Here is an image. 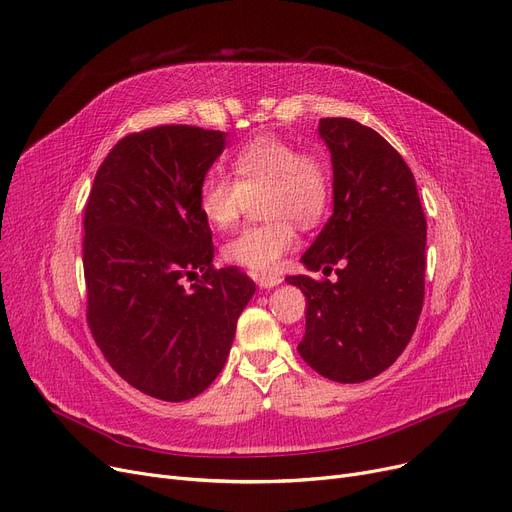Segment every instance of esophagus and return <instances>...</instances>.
Instances as JSON below:
<instances>
[{"instance_id":"esophagus-1","label":"esophagus","mask_w":512,"mask_h":512,"mask_svg":"<svg viewBox=\"0 0 512 512\" xmlns=\"http://www.w3.org/2000/svg\"><path fill=\"white\" fill-rule=\"evenodd\" d=\"M255 280H257V284H259L261 288H272V286H276V284L282 282V278H280V276H274V274H255Z\"/></svg>"}]
</instances>
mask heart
Here are the masks:
<instances>
[{"instance_id": "obj_1", "label": "heart", "mask_w": 512, "mask_h": 512, "mask_svg": "<svg viewBox=\"0 0 512 512\" xmlns=\"http://www.w3.org/2000/svg\"><path fill=\"white\" fill-rule=\"evenodd\" d=\"M234 177L209 171L198 188V207L213 228L226 230L240 219L251 198L261 201L265 224L240 230L226 257L253 272H276L299 247L297 224L314 228L330 207L332 173L318 152L299 150L274 136L244 144L232 159Z\"/></svg>"}]
</instances>
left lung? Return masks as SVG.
I'll return each instance as SVG.
<instances>
[{
	"instance_id": "left-lung-1",
	"label": "left lung",
	"mask_w": 512,
	"mask_h": 512,
	"mask_svg": "<svg viewBox=\"0 0 512 512\" xmlns=\"http://www.w3.org/2000/svg\"><path fill=\"white\" fill-rule=\"evenodd\" d=\"M335 171V211L301 261L328 278L288 276L305 299L297 351L337 383L387 370L414 335L425 301L427 219L410 167L381 133L345 117L320 121Z\"/></svg>"
}]
</instances>
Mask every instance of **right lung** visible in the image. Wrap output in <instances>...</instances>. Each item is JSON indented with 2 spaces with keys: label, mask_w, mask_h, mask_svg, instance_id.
Masks as SVG:
<instances>
[{
  "label": "right lung",
  "mask_w": 512,
  "mask_h": 512,
  "mask_svg": "<svg viewBox=\"0 0 512 512\" xmlns=\"http://www.w3.org/2000/svg\"><path fill=\"white\" fill-rule=\"evenodd\" d=\"M224 140L194 125L133 131L108 152L85 203L87 326L121 379L163 402L196 397L217 379L255 293L240 268L213 265L198 207ZM186 279L197 284L188 289Z\"/></svg>",
  "instance_id": "add662e5"
}]
</instances>
